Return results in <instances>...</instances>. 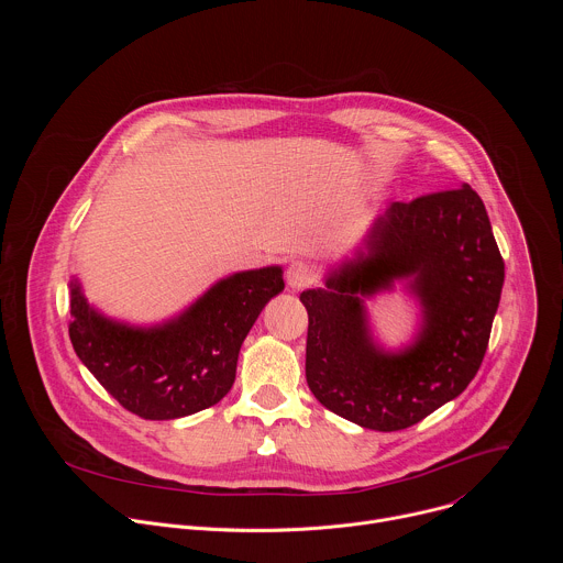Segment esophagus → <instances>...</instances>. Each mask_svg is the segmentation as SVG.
Listing matches in <instances>:
<instances>
[{
  "label": "esophagus",
  "instance_id": "obj_1",
  "mask_svg": "<svg viewBox=\"0 0 563 563\" xmlns=\"http://www.w3.org/2000/svg\"><path fill=\"white\" fill-rule=\"evenodd\" d=\"M316 283V269L307 261H291L287 267V285L291 289H305Z\"/></svg>",
  "mask_w": 563,
  "mask_h": 563
}]
</instances>
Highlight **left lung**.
Wrapping results in <instances>:
<instances>
[{"label":"left lung","instance_id":"left-lung-1","mask_svg":"<svg viewBox=\"0 0 563 563\" xmlns=\"http://www.w3.org/2000/svg\"><path fill=\"white\" fill-rule=\"evenodd\" d=\"M394 277L413 278L424 330L406 353L385 355L368 339L360 297ZM501 287L504 258L474 189L391 202L356 258L328 278V289L300 294L309 313L311 394L330 412L378 432L423 421L478 372Z\"/></svg>","mask_w":563,"mask_h":563}]
</instances>
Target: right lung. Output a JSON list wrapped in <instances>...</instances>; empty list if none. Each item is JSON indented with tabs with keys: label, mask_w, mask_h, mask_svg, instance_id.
<instances>
[{
	"label": "right lung",
	"mask_w": 563,
	"mask_h": 563,
	"mask_svg": "<svg viewBox=\"0 0 563 563\" xmlns=\"http://www.w3.org/2000/svg\"><path fill=\"white\" fill-rule=\"evenodd\" d=\"M283 289L280 267L233 274L172 323L135 330L93 311L70 283L68 336L124 410L148 421L178 419L216 406L231 389L240 345Z\"/></svg>",
	"instance_id": "add662e5"
}]
</instances>
